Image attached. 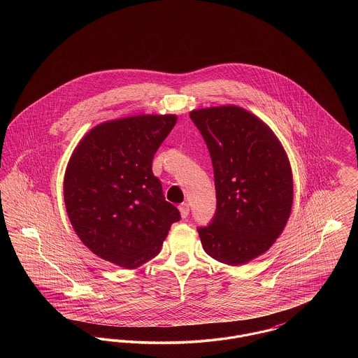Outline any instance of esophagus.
I'll use <instances>...</instances> for the list:
<instances>
[{
	"mask_svg": "<svg viewBox=\"0 0 358 358\" xmlns=\"http://www.w3.org/2000/svg\"><path fill=\"white\" fill-rule=\"evenodd\" d=\"M180 209V213H181V217L182 219H187V215H189V205L187 203H182V204L178 206Z\"/></svg>",
	"mask_w": 358,
	"mask_h": 358,
	"instance_id": "34e87169",
	"label": "esophagus"
}]
</instances>
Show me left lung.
Instances as JSON below:
<instances>
[{
    "mask_svg": "<svg viewBox=\"0 0 358 358\" xmlns=\"http://www.w3.org/2000/svg\"><path fill=\"white\" fill-rule=\"evenodd\" d=\"M210 154L216 213L197 228L205 252L240 266L254 260L283 232L294 187L287 154L273 130L238 106L190 111Z\"/></svg>",
    "mask_w": 358,
    "mask_h": 358,
    "instance_id": "obj_1",
    "label": "left lung"
}]
</instances>
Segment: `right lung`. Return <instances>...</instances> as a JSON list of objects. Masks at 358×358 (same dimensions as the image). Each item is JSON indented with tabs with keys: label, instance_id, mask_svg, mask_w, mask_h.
I'll return each mask as SVG.
<instances>
[{
	"label": "right lung",
	"instance_id": "1",
	"mask_svg": "<svg viewBox=\"0 0 358 358\" xmlns=\"http://www.w3.org/2000/svg\"><path fill=\"white\" fill-rule=\"evenodd\" d=\"M176 115H136L91 129L69 158L64 203L85 247L123 268L157 255L178 209L152 171L154 154Z\"/></svg>",
	"mask_w": 358,
	"mask_h": 358
}]
</instances>
